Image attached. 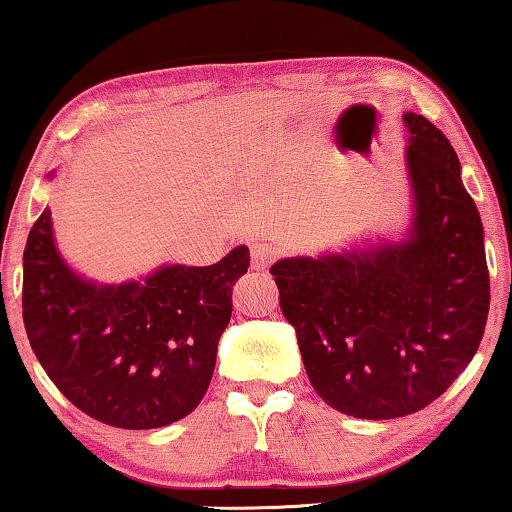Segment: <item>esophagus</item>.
Returning a JSON list of instances; mask_svg holds the SVG:
<instances>
[{"instance_id": "34e87169", "label": "esophagus", "mask_w": 512, "mask_h": 512, "mask_svg": "<svg viewBox=\"0 0 512 512\" xmlns=\"http://www.w3.org/2000/svg\"><path fill=\"white\" fill-rule=\"evenodd\" d=\"M277 256H279L277 247H272V244H268V242L251 244V265H254L256 270H265L268 265L277 261Z\"/></svg>"}]
</instances>
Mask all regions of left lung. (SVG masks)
<instances>
[{"mask_svg":"<svg viewBox=\"0 0 512 512\" xmlns=\"http://www.w3.org/2000/svg\"><path fill=\"white\" fill-rule=\"evenodd\" d=\"M403 123L408 237L270 268L314 391L359 419L436 401L478 352L489 312L485 233L457 153L424 116Z\"/></svg>","mask_w":512,"mask_h":512,"instance_id":"1","label":"left lung"}]
</instances>
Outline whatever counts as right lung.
I'll return each mask as SVG.
<instances>
[{
  "mask_svg": "<svg viewBox=\"0 0 512 512\" xmlns=\"http://www.w3.org/2000/svg\"><path fill=\"white\" fill-rule=\"evenodd\" d=\"M247 268L240 244L205 268L163 265L142 282H88L62 261L46 207L23 254L27 338L51 382L88 417L160 429L205 396Z\"/></svg>",
  "mask_w": 512,
  "mask_h": 512,
  "instance_id": "obj_1",
  "label": "right lung"
}]
</instances>
